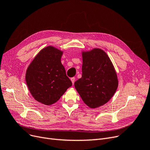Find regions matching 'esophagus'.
Listing matches in <instances>:
<instances>
[{
	"instance_id": "esophagus-1",
	"label": "esophagus",
	"mask_w": 150,
	"mask_h": 150,
	"mask_svg": "<svg viewBox=\"0 0 150 150\" xmlns=\"http://www.w3.org/2000/svg\"><path fill=\"white\" fill-rule=\"evenodd\" d=\"M70 80L71 81V83H72V84H74V82H75V77H72V78H71V79H70Z\"/></svg>"
}]
</instances>
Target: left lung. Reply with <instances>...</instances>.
I'll list each match as a JSON object with an SVG mask.
<instances>
[{
    "mask_svg": "<svg viewBox=\"0 0 150 150\" xmlns=\"http://www.w3.org/2000/svg\"><path fill=\"white\" fill-rule=\"evenodd\" d=\"M82 76L75 87L83 101L91 108L107 103L118 86V76L110 57L103 50L82 51Z\"/></svg>",
    "mask_w": 150,
    "mask_h": 150,
    "instance_id": "1",
    "label": "left lung"
}]
</instances>
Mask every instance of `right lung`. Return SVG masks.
<instances>
[{
  "label": "right lung",
  "instance_id": "1",
  "mask_svg": "<svg viewBox=\"0 0 150 150\" xmlns=\"http://www.w3.org/2000/svg\"><path fill=\"white\" fill-rule=\"evenodd\" d=\"M63 51L53 46L43 48L25 73V81L32 97L44 105L56 102L72 83L61 59Z\"/></svg>",
  "mask_w": 150,
  "mask_h": 150
}]
</instances>
